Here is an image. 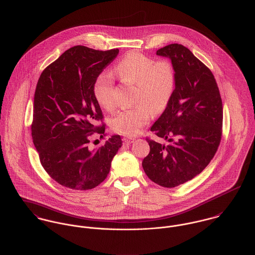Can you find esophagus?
Wrapping results in <instances>:
<instances>
[{
    "mask_svg": "<svg viewBox=\"0 0 255 255\" xmlns=\"http://www.w3.org/2000/svg\"><path fill=\"white\" fill-rule=\"evenodd\" d=\"M123 141H124L125 144H131V143H133L135 141V139L134 138H124Z\"/></svg>",
    "mask_w": 255,
    "mask_h": 255,
    "instance_id": "esophagus-1",
    "label": "esophagus"
}]
</instances>
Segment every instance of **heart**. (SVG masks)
<instances>
[{
  "label": "heart",
  "instance_id": "1",
  "mask_svg": "<svg viewBox=\"0 0 255 255\" xmlns=\"http://www.w3.org/2000/svg\"><path fill=\"white\" fill-rule=\"evenodd\" d=\"M114 75L122 82L135 84V106L120 111L112 119V128L125 136H135L153 115L165 109L175 89V71L168 60L155 61L139 51L128 52L114 67ZM114 78L103 72L95 80L93 92L97 102L112 110Z\"/></svg>",
  "mask_w": 255,
  "mask_h": 255
}]
</instances>
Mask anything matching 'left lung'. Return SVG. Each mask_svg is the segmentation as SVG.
I'll return each mask as SVG.
<instances>
[{
    "instance_id": "8db88e82",
    "label": "left lung",
    "mask_w": 255,
    "mask_h": 255,
    "mask_svg": "<svg viewBox=\"0 0 255 255\" xmlns=\"http://www.w3.org/2000/svg\"><path fill=\"white\" fill-rule=\"evenodd\" d=\"M156 55L171 60L175 89L151 127L167 144L147 137L150 153L142 165L154 183L172 188L201 173L214 157L222 139L223 103L213 73L188 48L173 43Z\"/></svg>"
}]
</instances>
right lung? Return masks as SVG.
Wrapping results in <instances>:
<instances>
[{
	"instance_id": "1",
	"label": "right lung",
	"mask_w": 255,
	"mask_h": 255,
	"mask_svg": "<svg viewBox=\"0 0 255 255\" xmlns=\"http://www.w3.org/2000/svg\"><path fill=\"white\" fill-rule=\"evenodd\" d=\"M119 49L95 50L77 45L64 52L41 73L33 103L31 136L40 162L59 184L89 190L106 178L122 146L119 135L91 150L94 133L102 137L103 114L93 86ZM102 122L101 126L96 123Z\"/></svg>"
}]
</instances>
